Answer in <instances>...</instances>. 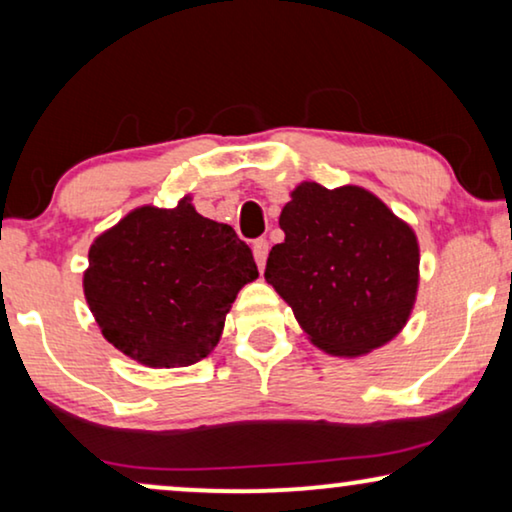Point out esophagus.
Returning <instances> with one entry per match:
<instances>
[{"instance_id": "34e87169", "label": "esophagus", "mask_w": 512, "mask_h": 512, "mask_svg": "<svg viewBox=\"0 0 512 512\" xmlns=\"http://www.w3.org/2000/svg\"><path fill=\"white\" fill-rule=\"evenodd\" d=\"M254 258H256V265H258V270H265V261H268V242L265 240H256L254 242Z\"/></svg>"}]
</instances>
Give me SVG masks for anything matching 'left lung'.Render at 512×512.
<instances>
[{
    "label": "left lung",
    "instance_id": "obj_1",
    "mask_svg": "<svg viewBox=\"0 0 512 512\" xmlns=\"http://www.w3.org/2000/svg\"><path fill=\"white\" fill-rule=\"evenodd\" d=\"M284 242L265 265L307 340L331 356H366L408 324L419 291V242L375 193L303 181L279 214Z\"/></svg>",
    "mask_w": 512,
    "mask_h": 512
}]
</instances>
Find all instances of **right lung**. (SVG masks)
I'll return each mask as SVG.
<instances>
[{
  "label": "right lung",
  "instance_id": "obj_1",
  "mask_svg": "<svg viewBox=\"0 0 512 512\" xmlns=\"http://www.w3.org/2000/svg\"><path fill=\"white\" fill-rule=\"evenodd\" d=\"M258 268L226 223L195 212L142 205L97 235L83 296L104 340L149 368L193 366L219 345L226 314Z\"/></svg>",
  "mask_w": 512,
  "mask_h": 512
}]
</instances>
